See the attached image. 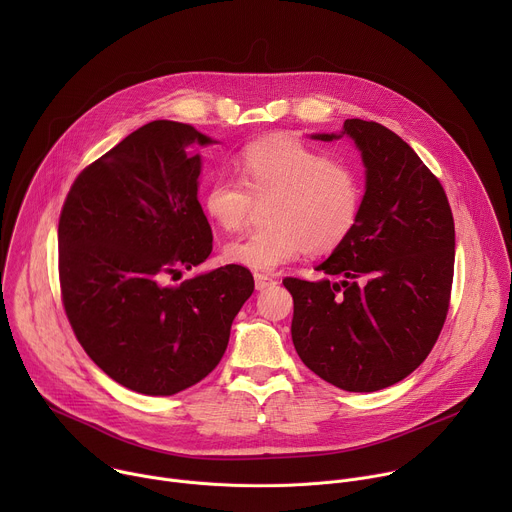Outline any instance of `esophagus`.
<instances>
[{
    "instance_id": "34e87169",
    "label": "esophagus",
    "mask_w": 512,
    "mask_h": 512,
    "mask_svg": "<svg viewBox=\"0 0 512 512\" xmlns=\"http://www.w3.org/2000/svg\"><path fill=\"white\" fill-rule=\"evenodd\" d=\"M277 281L275 279H271V277H267V275H263V273H255V287L259 289V291H263V289H267V287H271V285H275Z\"/></svg>"
}]
</instances>
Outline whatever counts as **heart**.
Masks as SVG:
<instances>
[{
	"label": "heart",
	"mask_w": 512,
	"mask_h": 512,
	"mask_svg": "<svg viewBox=\"0 0 512 512\" xmlns=\"http://www.w3.org/2000/svg\"><path fill=\"white\" fill-rule=\"evenodd\" d=\"M237 166L243 183L221 174L204 190L210 221L233 233L245 227L255 202H271L265 229L225 245L227 263L271 273L308 249H336L354 231L362 204V180L354 166L287 135L251 141Z\"/></svg>",
	"instance_id": "obj_1"
}]
</instances>
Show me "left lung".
<instances>
[{"label": "left lung", "mask_w": 512, "mask_h": 512, "mask_svg": "<svg viewBox=\"0 0 512 512\" xmlns=\"http://www.w3.org/2000/svg\"><path fill=\"white\" fill-rule=\"evenodd\" d=\"M364 166L358 223L316 271L287 277L294 298L291 340L326 383L373 393L411 375L446 322L456 231L448 196L409 143L375 121L346 119ZM334 274L338 282H330Z\"/></svg>", "instance_id": "8db88e82"}]
</instances>
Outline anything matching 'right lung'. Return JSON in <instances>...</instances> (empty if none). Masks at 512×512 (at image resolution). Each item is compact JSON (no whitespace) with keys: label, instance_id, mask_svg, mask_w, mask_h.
<instances>
[{"label":"right lung","instance_id":"right-lung-1","mask_svg":"<svg viewBox=\"0 0 512 512\" xmlns=\"http://www.w3.org/2000/svg\"><path fill=\"white\" fill-rule=\"evenodd\" d=\"M210 143L186 123L143 125L79 174L60 212L68 322L97 367L135 393L166 397L202 381L255 289L239 265L168 283L212 251L194 150Z\"/></svg>","mask_w":512,"mask_h":512}]
</instances>
